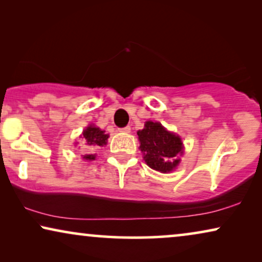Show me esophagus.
Returning <instances> with one entry per match:
<instances>
[{
	"label": "esophagus",
	"mask_w": 262,
	"mask_h": 262,
	"mask_svg": "<svg viewBox=\"0 0 262 262\" xmlns=\"http://www.w3.org/2000/svg\"><path fill=\"white\" fill-rule=\"evenodd\" d=\"M131 127L130 126H125L123 128H120V132H124V134H130Z\"/></svg>",
	"instance_id": "34e87169"
}]
</instances>
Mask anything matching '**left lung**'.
<instances>
[{"instance_id": "1", "label": "left lung", "mask_w": 262, "mask_h": 262, "mask_svg": "<svg viewBox=\"0 0 262 262\" xmlns=\"http://www.w3.org/2000/svg\"><path fill=\"white\" fill-rule=\"evenodd\" d=\"M145 163L161 173H169L180 163L184 145L178 135L166 130L159 121H145L144 128L137 132Z\"/></svg>"}]
</instances>
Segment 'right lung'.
I'll return each instance as SVG.
<instances>
[{
  "label": "right lung",
  "instance_id": "1",
  "mask_svg": "<svg viewBox=\"0 0 262 262\" xmlns=\"http://www.w3.org/2000/svg\"><path fill=\"white\" fill-rule=\"evenodd\" d=\"M110 136L105 134V131H102L101 128L94 126V125H89L84 128V131L82 132L81 138L82 142L84 143V145L87 146V151L89 154L83 155V159L87 161L95 160V154H91L93 150L98 149L99 146H103L107 144V139Z\"/></svg>",
  "mask_w": 262,
  "mask_h": 262
}]
</instances>
